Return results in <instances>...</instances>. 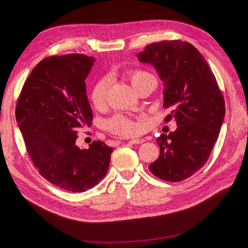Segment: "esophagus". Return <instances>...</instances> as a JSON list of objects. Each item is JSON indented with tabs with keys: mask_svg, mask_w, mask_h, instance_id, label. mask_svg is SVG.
I'll list each match as a JSON object with an SVG mask.
<instances>
[{
	"mask_svg": "<svg viewBox=\"0 0 248 248\" xmlns=\"http://www.w3.org/2000/svg\"><path fill=\"white\" fill-rule=\"evenodd\" d=\"M145 141V140L144 139H134V140H129L128 142H129V144H134V145H136V144H142V142H144ZM108 144L109 145H113L114 146V144H115V142L113 141V140H108Z\"/></svg>",
	"mask_w": 248,
	"mask_h": 248,
	"instance_id": "obj_1",
	"label": "esophagus"
}]
</instances>
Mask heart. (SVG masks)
<instances>
[{
  "label": "heart",
  "mask_w": 248,
  "mask_h": 248,
  "mask_svg": "<svg viewBox=\"0 0 248 248\" xmlns=\"http://www.w3.org/2000/svg\"><path fill=\"white\" fill-rule=\"evenodd\" d=\"M127 76L131 80L133 86L138 90L150 77H153L149 72L144 70H131L128 71ZM109 86V79L108 77H102L94 84L91 91L90 98L94 106L98 107L106 101L107 93ZM108 128L114 133L124 136H133L140 132V125L134 122L128 121L124 117L116 116L108 123Z\"/></svg>",
  "instance_id": "b5f03b06"
}]
</instances>
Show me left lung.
<instances>
[{
    "label": "left lung",
    "mask_w": 248,
    "mask_h": 248,
    "mask_svg": "<svg viewBox=\"0 0 248 248\" xmlns=\"http://www.w3.org/2000/svg\"><path fill=\"white\" fill-rule=\"evenodd\" d=\"M157 71L164 85V108L173 110L177 129L162 134L158 160L150 171L162 180L180 182L204 166L218 139L225 115V103L216 78L200 52L181 40L146 46L137 55Z\"/></svg>",
    "instance_id": "left-lung-1"
}]
</instances>
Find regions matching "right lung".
<instances>
[{
  "label": "right lung",
  "instance_id": "1",
  "mask_svg": "<svg viewBox=\"0 0 248 248\" xmlns=\"http://www.w3.org/2000/svg\"><path fill=\"white\" fill-rule=\"evenodd\" d=\"M94 62L82 54L43 59L26 80L16 107L33 164L50 183L69 192L96 186L108 173L113 151L100 140L88 150L75 145L78 129L93 121L85 79Z\"/></svg>",
  "mask_w": 248,
  "mask_h": 248
}]
</instances>
